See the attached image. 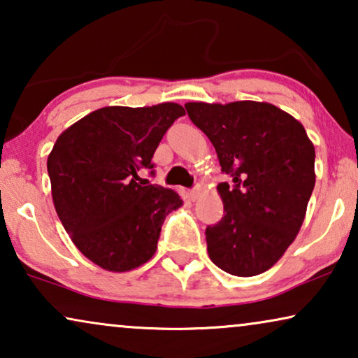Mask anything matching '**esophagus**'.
Masks as SVG:
<instances>
[{
	"label": "esophagus",
	"instance_id": "esophagus-1",
	"mask_svg": "<svg viewBox=\"0 0 358 358\" xmlns=\"http://www.w3.org/2000/svg\"><path fill=\"white\" fill-rule=\"evenodd\" d=\"M199 194H200V187L190 189V190H189V199H190V200H195V199L199 197Z\"/></svg>",
	"mask_w": 358,
	"mask_h": 358
}]
</instances>
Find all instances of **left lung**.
I'll list each match as a JSON object with an SVG mask.
<instances>
[{
  "mask_svg": "<svg viewBox=\"0 0 358 358\" xmlns=\"http://www.w3.org/2000/svg\"><path fill=\"white\" fill-rule=\"evenodd\" d=\"M189 119L215 146L223 218L207 227L215 266L238 277L271 268L293 243L315 189V146L300 122L267 102H187Z\"/></svg>",
  "mask_w": 358,
  "mask_h": 358,
  "instance_id": "1",
  "label": "left lung"
}]
</instances>
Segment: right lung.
Segmentation results:
<instances>
[{"mask_svg": "<svg viewBox=\"0 0 358 358\" xmlns=\"http://www.w3.org/2000/svg\"><path fill=\"white\" fill-rule=\"evenodd\" d=\"M182 106L102 107L58 136L47 159L52 197L75 246L97 266L127 272L153 257L166 215L182 205L174 190L146 185L166 130Z\"/></svg>", "mask_w": 358, "mask_h": 358, "instance_id": "1", "label": "right lung"}]
</instances>
